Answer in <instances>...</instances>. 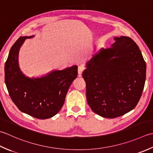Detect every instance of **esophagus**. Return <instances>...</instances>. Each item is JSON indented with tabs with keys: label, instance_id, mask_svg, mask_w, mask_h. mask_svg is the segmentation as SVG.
<instances>
[{
	"label": "esophagus",
	"instance_id": "esophagus-1",
	"mask_svg": "<svg viewBox=\"0 0 153 153\" xmlns=\"http://www.w3.org/2000/svg\"><path fill=\"white\" fill-rule=\"evenodd\" d=\"M84 69H85V68H84L83 66H81V65L79 66V67H78V73H79V75H81V74H82Z\"/></svg>",
	"mask_w": 153,
	"mask_h": 153
}]
</instances>
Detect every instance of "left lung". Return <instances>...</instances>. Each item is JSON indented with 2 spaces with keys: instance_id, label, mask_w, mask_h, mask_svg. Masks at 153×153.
Returning <instances> with one entry per match:
<instances>
[{
  "instance_id": "left-lung-1",
  "label": "left lung",
  "mask_w": 153,
  "mask_h": 153,
  "mask_svg": "<svg viewBox=\"0 0 153 153\" xmlns=\"http://www.w3.org/2000/svg\"><path fill=\"white\" fill-rule=\"evenodd\" d=\"M114 39L110 48L100 49L86 62L82 73L89 106L105 118L135 108L146 79V63L138 45L127 36Z\"/></svg>"
}]
</instances>
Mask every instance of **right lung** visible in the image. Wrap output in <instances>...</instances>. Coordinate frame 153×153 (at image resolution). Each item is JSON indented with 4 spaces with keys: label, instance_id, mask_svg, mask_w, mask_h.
<instances>
[{
    "label": "right lung",
    "instance_id": "add662e5",
    "mask_svg": "<svg viewBox=\"0 0 153 153\" xmlns=\"http://www.w3.org/2000/svg\"><path fill=\"white\" fill-rule=\"evenodd\" d=\"M33 37H20L12 46L5 63L4 80L12 100L21 111L45 120L55 116L63 107L68 90L77 77L78 67L53 70L39 77L25 75L18 54L25 40Z\"/></svg>",
    "mask_w": 153,
    "mask_h": 153
}]
</instances>
